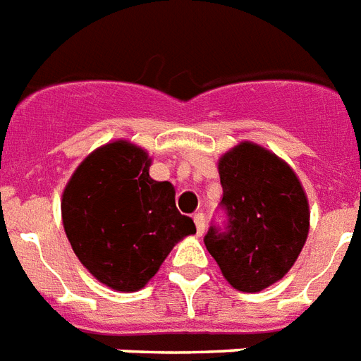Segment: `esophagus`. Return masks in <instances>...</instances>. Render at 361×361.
<instances>
[{
    "label": "esophagus",
    "mask_w": 361,
    "mask_h": 361,
    "mask_svg": "<svg viewBox=\"0 0 361 361\" xmlns=\"http://www.w3.org/2000/svg\"><path fill=\"white\" fill-rule=\"evenodd\" d=\"M194 224H195V229H197V235H203L204 233V214L203 212H197V214H194Z\"/></svg>",
    "instance_id": "esophagus-1"
}]
</instances>
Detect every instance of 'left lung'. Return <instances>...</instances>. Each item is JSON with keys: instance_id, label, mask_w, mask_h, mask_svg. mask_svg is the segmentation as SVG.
<instances>
[{"instance_id": "1", "label": "left lung", "mask_w": 361, "mask_h": 361, "mask_svg": "<svg viewBox=\"0 0 361 361\" xmlns=\"http://www.w3.org/2000/svg\"><path fill=\"white\" fill-rule=\"evenodd\" d=\"M226 227L210 226L204 246L242 293L279 281L310 233V204L296 173L274 152L242 141L218 162Z\"/></svg>"}]
</instances>
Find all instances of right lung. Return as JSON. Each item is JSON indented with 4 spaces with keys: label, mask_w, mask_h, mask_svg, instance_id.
Segmentation results:
<instances>
[{
    "label": "right lung",
    "mask_w": 361,
    "mask_h": 361,
    "mask_svg": "<svg viewBox=\"0 0 361 361\" xmlns=\"http://www.w3.org/2000/svg\"><path fill=\"white\" fill-rule=\"evenodd\" d=\"M151 158L119 140L99 147L66 183L63 227L83 267L121 293L143 289L173 246L194 235L171 183L149 175Z\"/></svg>",
    "instance_id": "add662e5"
}]
</instances>
